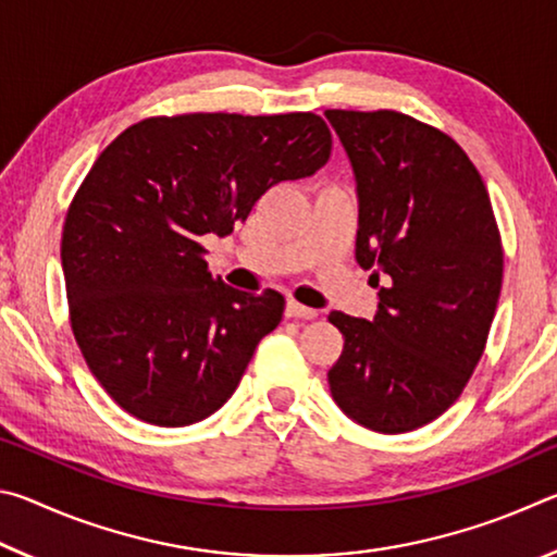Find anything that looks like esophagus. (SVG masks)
I'll return each mask as SVG.
<instances>
[{
    "instance_id": "34e87169",
    "label": "esophagus",
    "mask_w": 557,
    "mask_h": 557,
    "mask_svg": "<svg viewBox=\"0 0 557 557\" xmlns=\"http://www.w3.org/2000/svg\"><path fill=\"white\" fill-rule=\"evenodd\" d=\"M285 314H287L289 319H314L319 312H317V309H312V307H305V305H299V301L289 299Z\"/></svg>"
}]
</instances>
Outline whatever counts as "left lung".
<instances>
[{
    "mask_svg": "<svg viewBox=\"0 0 557 557\" xmlns=\"http://www.w3.org/2000/svg\"><path fill=\"white\" fill-rule=\"evenodd\" d=\"M324 115L356 176V260L385 280L373 322L329 314L344 334L329 388L358 425L400 435L440 418L474 373L502 295V235L445 132L395 110Z\"/></svg>",
    "mask_w": 557,
    "mask_h": 557,
    "instance_id": "left-lung-1",
    "label": "left lung"
}]
</instances>
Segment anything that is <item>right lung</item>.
Here are the masks:
<instances>
[{
  "label": "right lung",
  "mask_w": 557,
  "mask_h": 557,
  "mask_svg": "<svg viewBox=\"0 0 557 557\" xmlns=\"http://www.w3.org/2000/svg\"><path fill=\"white\" fill-rule=\"evenodd\" d=\"M329 154L314 112L147 117L102 149L69 206L61 265L75 342L122 410L184 428L231 398L285 297L213 280L201 238L233 233Z\"/></svg>",
  "instance_id": "add662e5"
}]
</instances>
